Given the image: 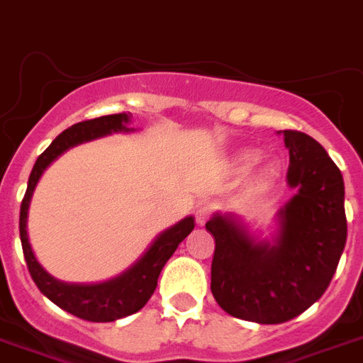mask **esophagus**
I'll return each mask as SVG.
<instances>
[{
	"label": "esophagus",
	"instance_id": "esophagus-1",
	"mask_svg": "<svg viewBox=\"0 0 363 363\" xmlns=\"http://www.w3.org/2000/svg\"><path fill=\"white\" fill-rule=\"evenodd\" d=\"M209 218V208L208 206H199L197 209H195V222L199 223V225H204L206 222H208Z\"/></svg>",
	"mask_w": 363,
	"mask_h": 363
}]
</instances>
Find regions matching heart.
<instances>
[{
    "mask_svg": "<svg viewBox=\"0 0 363 363\" xmlns=\"http://www.w3.org/2000/svg\"><path fill=\"white\" fill-rule=\"evenodd\" d=\"M256 161H258V154H254V152H245V154L240 155L238 164H240V168H249V166ZM269 177H270V168H267V170L262 174V179L265 181V179H269Z\"/></svg>",
    "mask_w": 363,
    "mask_h": 363,
    "instance_id": "obj_1",
    "label": "heart"
}]
</instances>
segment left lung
Segmentation results:
<instances>
[{
	"label": "left lung",
	"mask_w": 363,
	"mask_h": 363,
	"mask_svg": "<svg viewBox=\"0 0 363 363\" xmlns=\"http://www.w3.org/2000/svg\"><path fill=\"white\" fill-rule=\"evenodd\" d=\"M289 184L297 189L279 211L272 243L256 242L240 220L213 215L211 292L223 311L258 324H281L319 301L330 286L347 238L344 179L323 145L283 130Z\"/></svg>",
	"instance_id": "1"
}]
</instances>
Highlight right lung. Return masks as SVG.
<instances>
[{
  "label": "right lung",
  "instance_id": "obj_1",
  "mask_svg": "<svg viewBox=\"0 0 363 363\" xmlns=\"http://www.w3.org/2000/svg\"><path fill=\"white\" fill-rule=\"evenodd\" d=\"M130 113H120L80 121L57 135L52 145L37 157L35 164H33L28 179V188H26L21 202V213H19V235H21L23 254H25L30 276L35 281L37 289L64 311L79 317V319L91 320V323H113V320L140 311L154 294L155 286H157V277L164 263L172 258L179 243L195 228V218L186 216L184 220L175 223L174 228L161 233L150 245V249L143 254V258L134 263L127 272L98 284H69L57 281L40 267V263L33 256V250L28 242V233H26V220H28V208L33 189H35L43 172L48 168L50 162L55 161L62 152L74 145L111 134V132H128L127 123L130 121Z\"/></svg>",
  "mask_w": 363,
  "mask_h": 363
}]
</instances>
